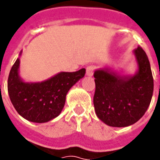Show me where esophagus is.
Instances as JSON below:
<instances>
[{
    "instance_id": "obj_1",
    "label": "esophagus",
    "mask_w": 160,
    "mask_h": 160,
    "mask_svg": "<svg viewBox=\"0 0 160 160\" xmlns=\"http://www.w3.org/2000/svg\"><path fill=\"white\" fill-rule=\"evenodd\" d=\"M94 72V67L92 65L87 66V76H92Z\"/></svg>"
}]
</instances>
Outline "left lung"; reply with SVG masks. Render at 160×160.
I'll list each match as a JSON object with an SVG mask.
<instances>
[{"mask_svg":"<svg viewBox=\"0 0 160 160\" xmlns=\"http://www.w3.org/2000/svg\"><path fill=\"white\" fill-rule=\"evenodd\" d=\"M138 69L122 75L110 68L94 72L93 104L97 117L111 127H128L144 116L151 103L153 78L147 54L141 47L134 50Z\"/></svg>","mask_w":160,"mask_h":160,"instance_id":"8db88e82","label":"left lung"}]
</instances>
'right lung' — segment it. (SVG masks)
<instances>
[{"instance_id":"obj_1","label":"right lung","mask_w":160,"mask_h":160,"mask_svg":"<svg viewBox=\"0 0 160 160\" xmlns=\"http://www.w3.org/2000/svg\"><path fill=\"white\" fill-rule=\"evenodd\" d=\"M20 51L19 56H21ZM19 58L12 67L8 91L13 107L26 120L42 123L58 117L62 111L68 92L85 76L86 69L60 72L41 82H26L19 76Z\"/></svg>"}]
</instances>
